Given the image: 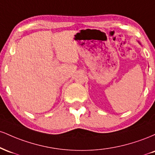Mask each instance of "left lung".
Returning a JSON list of instances; mask_svg holds the SVG:
<instances>
[{
    "label": "left lung",
    "mask_w": 155,
    "mask_h": 155,
    "mask_svg": "<svg viewBox=\"0 0 155 155\" xmlns=\"http://www.w3.org/2000/svg\"><path fill=\"white\" fill-rule=\"evenodd\" d=\"M138 43H139V44H140V42H139V41H138ZM140 45H141V44H140Z\"/></svg>",
    "instance_id": "8db88e82"
}]
</instances>
